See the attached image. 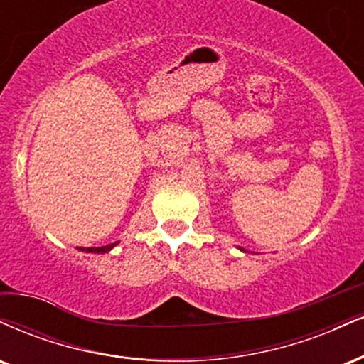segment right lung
<instances>
[{
    "label": "right lung",
    "instance_id": "1",
    "mask_svg": "<svg viewBox=\"0 0 364 364\" xmlns=\"http://www.w3.org/2000/svg\"><path fill=\"white\" fill-rule=\"evenodd\" d=\"M117 242L108 244V246H102V247H80L81 251H87V252H96V254H102V252H108L112 247H115Z\"/></svg>",
    "mask_w": 364,
    "mask_h": 364
}]
</instances>
